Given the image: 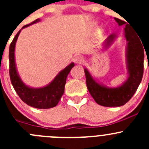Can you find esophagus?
<instances>
[{
  "label": "esophagus",
  "instance_id": "obj_1",
  "mask_svg": "<svg viewBox=\"0 0 149 149\" xmlns=\"http://www.w3.org/2000/svg\"><path fill=\"white\" fill-rule=\"evenodd\" d=\"M73 61L76 64H82L84 63V58L81 55H76L73 58Z\"/></svg>",
  "mask_w": 149,
  "mask_h": 149
}]
</instances>
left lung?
<instances>
[{"label":"left lung","instance_id":"1","mask_svg":"<svg viewBox=\"0 0 149 149\" xmlns=\"http://www.w3.org/2000/svg\"><path fill=\"white\" fill-rule=\"evenodd\" d=\"M119 26L126 22L115 18ZM127 42V61L129 76L127 81L117 88H107L100 85L91 77L86 69L84 70L86 86L91 97L98 104L104 107H120L127 103L137 90L143 74L144 52L141 40L127 24L125 28ZM115 35L112 34L107 39L109 45Z\"/></svg>","mask_w":149,"mask_h":149}]
</instances>
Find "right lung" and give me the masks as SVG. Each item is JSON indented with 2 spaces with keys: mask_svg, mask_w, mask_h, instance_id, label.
Wrapping results in <instances>:
<instances>
[{
  "mask_svg": "<svg viewBox=\"0 0 149 149\" xmlns=\"http://www.w3.org/2000/svg\"><path fill=\"white\" fill-rule=\"evenodd\" d=\"M40 22L37 19L29 24L24 26L22 29ZM20 31L16 34L9 47V76L10 81L21 100L29 106L38 109H49L54 107L59 102L63 94L66 83V78L70 73L74 63H71L65 69L60 72L54 80L49 85L40 88H32L25 85L22 81L16 71L14 60V49Z\"/></svg>",
  "mask_w": 149,
  "mask_h": 149,
  "instance_id": "right-lung-1",
  "label": "right lung"
}]
</instances>
